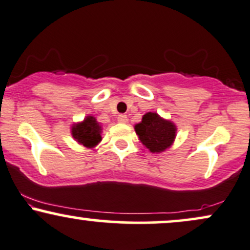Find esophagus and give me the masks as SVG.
<instances>
[{
    "instance_id": "34e87169",
    "label": "esophagus",
    "mask_w": 250,
    "mask_h": 250,
    "mask_svg": "<svg viewBox=\"0 0 250 250\" xmlns=\"http://www.w3.org/2000/svg\"><path fill=\"white\" fill-rule=\"evenodd\" d=\"M117 121H119L120 123H127L128 116L125 115V114H121V115H119V117H117Z\"/></svg>"
}]
</instances>
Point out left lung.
Masks as SVG:
<instances>
[{
	"label": "left lung",
	"mask_w": 250,
	"mask_h": 250,
	"mask_svg": "<svg viewBox=\"0 0 250 250\" xmlns=\"http://www.w3.org/2000/svg\"><path fill=\"white\" fill-rule=\"evenodd\" d=\"M138 138L151 152H162L172 146L177 128L169 120H164L157 113H146L142 121L135 125Z\"/></svg>",
	"instance_id": "left-lung-1"
}]
</instances>
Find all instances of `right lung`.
Segmentation results:
<instances>
[{"label":"right lung","mask_w":250,"mask_h":250,"mask_svg":"<svg viewBox=\"0 0 250 250\" xmlns=\"http://www.w3.org/2000/svg\"><path fill=\"white\" fill-rule=\"evenodd\" d=\"M102 128L94 116H86L83 122L76 123L72 127V136L79 144L86 148H94L102 140Z\"/></svg>","instance_id":"add662e5"}]
</instances>
